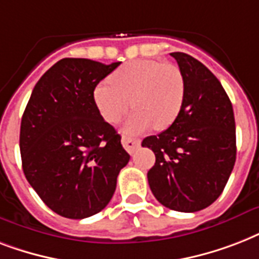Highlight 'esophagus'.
I'll return each instance as SVG.
<instances>
[{
    "label": "esophagus",
    "instance_id": "34e87169",
    "mask_svg": "<svg viewBox=\"0 0 259 259\" xmlns=\"http://www.w3.org/2000/svg\"><path fill=\"white\" fill-rule=\"evenodd\" d=\"M141 141L138 140V138H132V137H122V145L125 148L130 154H133L136 152L138 146H140Z\"/></svg>",
    "mask_w": 259,
    "mask_h": 259
}]
</instances>
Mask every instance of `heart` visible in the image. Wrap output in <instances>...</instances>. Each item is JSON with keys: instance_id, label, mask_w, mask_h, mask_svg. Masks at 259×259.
<instances>
[{"instance_id": "heart-1", "label": "heart", "mask_w": 259, "mask_h": 259, "mask_svg": "<svg viewBox=\"0 0 259 259\" xmlns=\"http://www.w3.org/2000/svg\"><path fill=\"white\" fill-rule=\"evenodd\" d=\"M94 90V102L106 122L125 121L126 133H141L154 126L164 130L176 121L184 103L185 83L177 67L156 60H134L121 66Z\"/></svg>"}]
</instances>
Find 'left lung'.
<instances>
[{"label": "left lung", "instance_id": "left-lung-1", "mask_svg": "<svg viewBox=\"0 0 259 259\" xmlns=\"http://www.w3.org/2000/svg\"><path fill=\"white\" fill-rule=\"evenodd\" d=\"M185 83L179 117L142 146L154 152L149 187L166 208L196 212L223 192L237 158L235 119L229 95L207 67L183 52H172Z\"/></svg>", "mask_w": 259, "mask_h": 259}]
</instances>
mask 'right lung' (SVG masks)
Listing matches in <instances>:
<instances>
[{
	"mask_svg": "<svg viewBox=\"0 0 259 259\" xmlns=\"http://www.w3.org/2000/svg\"><path fill=\"white\" fill-rule=\"evenodd\" d=\"M121 62L66 58L36 83L21 118L22 170L54 212L84 219L111 200L130 156L94 102V90Z\"/></svg>",
	"mask_w": 259,
	"mask_h": 259,
	"instance_id": "right-lung-1",
	"label": "right lung"
}]
</instances>
